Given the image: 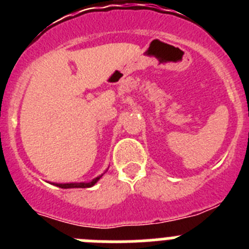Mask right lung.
I'll list each match as a JSON object with an SVG mask.
<instances>
[{
    "instance_id": "1",
    "label": "right lung",
    "mask_w": 249,
    "mask_h": 249,
    "mask_svg": "<svg viewBox=\"0 0 249 249\" xmlns=\"http://www.w3.org/2000/svg\"><path fill=\"white\" fill-rule=\"evenodd\" d=\"M102 176L103 175L93 178L91 182H80V183H56L54 186L59 187V188H89V187L94 186V184L97 183L98 179H100Z\"/></svg>"
}]
</instances>
